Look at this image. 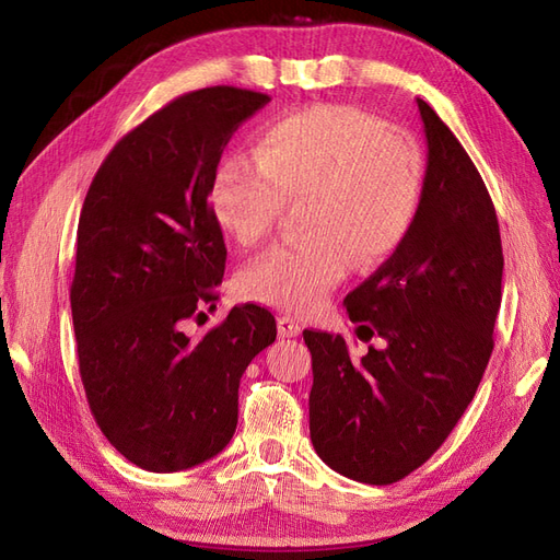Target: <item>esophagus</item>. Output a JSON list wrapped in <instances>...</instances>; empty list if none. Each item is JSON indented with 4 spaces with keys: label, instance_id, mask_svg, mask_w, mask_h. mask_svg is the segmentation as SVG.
Wrapping results in <instances>:
<instances>
[{
    "label": "esophagus",
    "instance_id": "34e87169",
    "mask_svg": "<svg viewBox=\"0 0 560 560\" xmlns=\"http://www.w3.org/2000/svg\"><path fill=\"white\" fill-rule=\"evenodd\" d=\"M301 331H303V327H301V322L296 317H292V315H280L278 317V334L282 338H294Z\"/></svg>",
    "mask_w": 560,
    "mask_h": 560
}]
</instances>
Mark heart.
I'll list each match as a JSON object with an SVG mask.
<instances>
[{"label": "heart", "mask_w": 560, "mask_h": 560, "mask_svg": "<svg viewBox=\"0 0 560 560\" xmlns=\"http://www.w3.org/2000/svg\"><path fill=\"white\" fill-rule=\"evenodd\" d=\"M425 182L413 135L350 105H317L261 128L254 159L219 163L210 208L235 241L273 229L284 200H299L303 235L252 259L238 294L287 313L319 308L348 276L350 259L374 266L409 233Z\"/></svg>", "instance_id": "b5f03b06"}]
</instances>
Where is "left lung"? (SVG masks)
I'll return each instance as SVG.
<instances>
[{
  "label": "left lung",
  "instance_id": "left-lung-1",
  "mask_svg": "<svg viewBox=\"0 0 560 560\" xmlns=\"http://www.w3.org/2000/svg\"><path fill=\"white\" fill-rule=\"evenodd\" d=\"M428 171L413 224L374 276L346 296L358 336L303 331L313 354L311 442L334 471L387 486L428 463L483 378L502 299L493 200L463 144L418 100Z\"/></svg>",
  "mask_w": 560,
  "mask_h": 560
}]
</instances>
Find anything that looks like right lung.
I'll use <instances>...</instances> for the list:
<instances>
[{"label":"right lung","mask_w":560,"mask_h":560,"mask_svg":"<svg viewBox=\"0 0 560 560\" xmlns=\"http://www.w3.org/2000/svg\"><path fill=\"white\" fill-rule=\"evenodd\" d=\"M270 103L212 86L184 93L114 144L83 200L70 287L79 374L109 444L147 471L210 460L238 425L247 364L276 341L257 303L186 336L226 268L210 184L231 135Z\"/></svg>","instance_id":"obj_1"}]
</instances>
